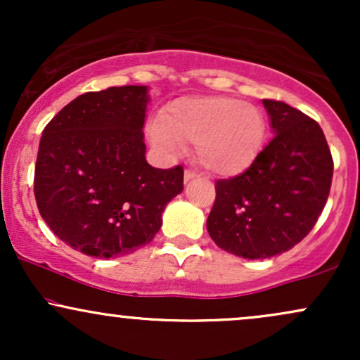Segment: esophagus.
<instances>
[{"instance_id":"obj_1","label":"esophagus","mask_w":360,"mask_h":360,"mask_svg":"<svg viewBox=\"0 0 360 360\" xmlns=\"http://www.w3.org/2000/svg\"><path fill=\"white\" fill-rule=\"evenodd\" d=\"M194 177H198L196 172L191 171V169H186V171H184V183H188V181L194 179Z\"/></svg>"}]
</instances>
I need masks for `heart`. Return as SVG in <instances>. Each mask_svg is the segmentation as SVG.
I'll use <instances>...</instances> for the list:
<instances>
[{
  "mask_svg": "<svg viewBox=\"0 0 360 360\" xmlns=\"http://www.w3.org/2000/svg\"><path fill=\"white\" fill-rule=\"evenodd\" d=\"M148 137L167 154H176L183 143H194L201 166L214 174L233 176L259 155L266 120L254 105L237 98L177 100L164 110L160 122L148 127Z\"/></svg>",
  "mask_w": 360,
  "mask_h": 360,
  "instance_id": "obj_1",
  "label": "heart"
}]
</instances>
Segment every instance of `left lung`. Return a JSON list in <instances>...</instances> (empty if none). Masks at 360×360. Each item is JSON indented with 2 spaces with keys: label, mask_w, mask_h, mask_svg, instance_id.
<instances>
[{
  "label": "left lung",
  "mask_w": 360,
  "mask_h": 360,
  "mask_svg": "<svg viewBox=\"0 0 360 360\" xmlns=\"http://www.w3.org/2000/svg\"><path fill=\"white\" fill-rule=\"evenodd\" d=\"M274 137L240 176L218 179L210 237L243 259H269L300 243L323 212L333 160L320 125L283 101L262 100Z\"/></svg>",
  "instance_id": "1"
}]
</instances>
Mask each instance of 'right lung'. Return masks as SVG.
Returning <instances> with one entry per match:
<instances>
[{
    "label": "right lung",
    "instance_id": "add662e5",
    "mask_svg": "<svg viewBox=\"0 0 360 360\" xmlns=\"http://www.w3.org/2000/svg\"><path fill=\"white\" fill-rule=\"evenodd\" d=\"M147 86L84 93L44 128L35 164L37 206L49 229L98 259L147 245L169 201L183 191L181 166L146 160Z\"/></svg>",
    "mask_w": 360,
    "mask_h": 360
}]
</instances>
